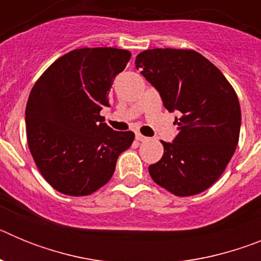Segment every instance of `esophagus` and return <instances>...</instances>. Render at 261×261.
<instances>
[{
  "label": "esophagus",
  "mask_w": 261,
  "mask_h": 261,
  "mask_svg": "<svg viewBox=\"0 0 261 261\" xmlns=\"http://www.w3.org/2000/svg\"><path fill=\"white\" fill-rule=\"evenodd\" d=\"M136 140H137V141H140V142H144V141H147L149 138H147L146 136L141 135V133H136Z\"/></svg>",
  "instance_id": "34e87169"
}]
</instances>
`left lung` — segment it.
Segmentation results:
<instances>
[{
  "mask_svg": "<svg viewBox=\"0 0 261 261\" xmlns=\"http://www.w3.org/2000/svg\"><path fill=\"white\" fill-rule=\"evenodd\" d=\"M136 68L156 89L175 117L177 135L162 141L161 161L149 166L158 186L175 196H193L225 171L239 140L241 106L218 68L192 49L155 48L136 57Z\"/></svg>",
  "mask_w": 261,
  "mask_h": 261,
  "instance_id": "left-lung-1",
  "label": "left lung"
}]
</instances>
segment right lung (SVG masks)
Returning a JSON list of instances; mask_svg holds the SVG:
<instances>
[{
  "label": "right lung",
  "instance_id": "add662e5",
  "mask_svg": "<svg viewBox=\"0 0 261 261\" xmlns=\"http://www.w3.org/2000/svg\"><path fill=\"white\" fill-rule=\"evenodd\" d=\"M130 52L81 48L57 59L32 87L26 106L27 142L39 171L59 192L87 196L114 175L116 161L135 140L100 116L110 107L114 80Z\"/></svg>",
  "mask_w": 261,
  "mask_h": 261
}]
</instances>
